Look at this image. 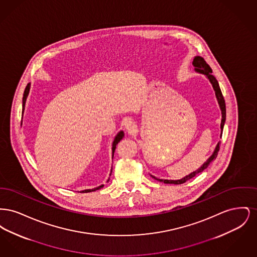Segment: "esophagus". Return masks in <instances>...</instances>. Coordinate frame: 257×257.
Listing matches in <instances>:
<instances>
[{
    "mask_svg": "<svg viewBox=\"0 0 257 257\" xmlns=\"http://www.w3.org/2000/svg\"><path fill=\"white\" fill-rule=\"evenodd\" d=\"M124 126H125V129L128 131V133H133L136 129V125L131 120H127L124 123Z\"/></svg>",
    "mask_w": 257,
    "mask_h": 257,
    "instance_id": "esophagus-1",
    "label": "esophagus"
}]
</instances>
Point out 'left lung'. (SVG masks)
<instances>
[{"instance_id":"obj_1","label":"left lung","mask_w":257,"mask_h":257,"mask_svg":"<svg viewBox=\"0 0 257 257\" xmlns=\"http://www.w3.org/2000/svg\"><path fill=\"white\" fill-rule=\"evenodd\" d=\"M193 64H194V66L196 67V68H195V70H196V72L203 74V75H205V76L207 77L208 79H209V81H210V83H211V84H212V86H213L214 90H215L216 97H217L218 103H219V105H220V110H221V122H220V132H221V133H220V138H221L222 130H223V126H224V122H225L226 110H225V102H224V98L222 96V93H221V90H220L219 83H218L217 79L215 78V76L212 74V69H211V67L208 65L207 62L204 61V59H203V58H201V57H199V56H196V58L194 59ZM219 150H220V142L218 143V145H217V147L215 148V150H214L213 154L209 157V159H208L207 161H206V162H205V163H204V164H203V165L198 169V170H196V171H194V172L190 173L189 175L185 176V177L182 178V179H179V180H168V179H159V178H156V177H155V176H153V175H151V176H152L154 179H156V180L160 181V182H164V183L166 184H175V185H178V184L185 183V182H186V181H188L189 179H191V178L195 177L196 174H198L199 172H202V171H204V170L207 168L208 166L210 165V163H211L213 160L217 158V155H218Z\"/></svg>"}]
</instances>
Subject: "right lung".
<instances>
[{
  "instance_id": "1",
  "label": "right lung",
  "mask_w": 257,
  "mask_h": 257,
  "mask_svg": "<svg viewBox=\"0 0 257 257\" xmlns=\"http://www.w3.org/2000/svg\"><path fill=\"white\" fill-rule=\"evenodd\" d=\"M30 86H31V84H28L27 86H26V88H25L24 94H23V105H22V107H23V111L25 110V104H26V100H27V97H28V94H29V91H30ZM124 137V133H123V131H120V132H118V134L115 136V138H114V140H113V142H112V148H111V150H112V157H113V153H114V150H115V147H116V145L120 142V140H122V138ZM112 171V169L110 170V172ZM108 181H109V179H108ZM103 186L104 185H101V186H99V187H96V188H94V189H89V190H85V191H82L81 193H89V192H93V191H96V190H99V189H101V188H103Z\"/></svg>"
}]
</instances>
